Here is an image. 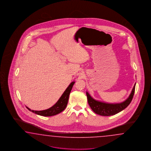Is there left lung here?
I'll list each match as a JSON object with an SVG mask.
<instances>
[{
    "instance_id": "1",
    "label": "left lung",
    "mask_w": 151,
    "mask_h": 151,
    "mask_svg": "<svg viewBox=\"0 0 151 151\" xmlns=\"http://www.w3.org/2000/svg\"><path fill=\"white\" fill-rule=\"evenodd\" d=\"M134 91L135 85L133 88L132 91L128 99L122 103L116 104H107L95 100L92 98L87 92H86V95L89 106L95 113L104 116H109L118 114L121 111L126 109L132 101L134 93Z\"/></svg>"
}]
</instances>
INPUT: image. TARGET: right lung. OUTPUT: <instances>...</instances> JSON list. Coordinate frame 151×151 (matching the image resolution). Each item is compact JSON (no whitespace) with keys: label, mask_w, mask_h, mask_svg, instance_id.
Listing matches in <instances>:
<instances>
[{"label":"right lung","mask_w":151,"mask_h":151,"mask_svg":"<svg viewBox=\"0 0 151 151\" xmlns=\"http://www.w3.org/2000/svg\"><path fill=\"white\" fill-rule=\"evenodd\" d=\"M74 83L75 82H72L70 84L68 87L66 89L62 96L60 98L59 100L58 101V102L54 105L52 106L50 109L42 111H34L30 110L27 107V108L32 112L42 116H52L59 114L65 110L67 106L69 100V95L72 90Z\"/></svg>","instance_id":"1"}]
</instances>
